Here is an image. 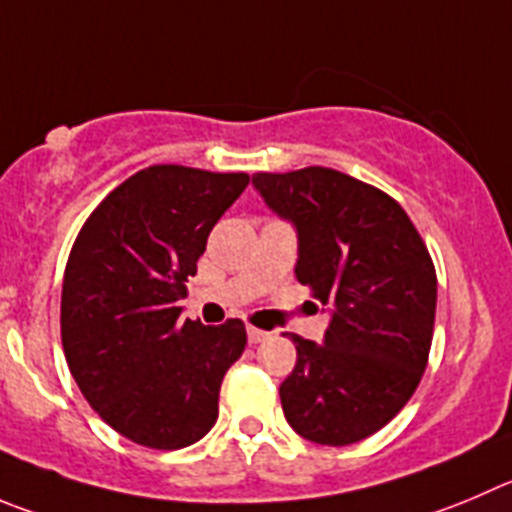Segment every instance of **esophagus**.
I'll list each match as a JSON object with an SVG mask.
<instances>
[{"mask_svg":"<svg viewBox=\"0 0 512 512\" xmlns=\"http://www.w3.org/2000/svg\"><path fill=\"white\" fill-rule=\"evenodd\" d=\"M267 338H270V333L267 331H260V328H247V341L252 343V346H257V343H262V341H267Z\"/></svg>","mask_w":512,"mask_h":512,"instance_id":"esophagus-1","label":"esophagus"}]
</instances>
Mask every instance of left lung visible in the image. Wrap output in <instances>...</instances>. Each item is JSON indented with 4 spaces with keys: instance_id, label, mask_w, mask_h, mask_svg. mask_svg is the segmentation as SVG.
<instances>
[{
    "instance_id": "left-lung-1",
    "label": "left lung",
    "mask_w": 512,
    "mask_h": 512,
    "mask_svg": "<svg viewBox=\"0 0 512 512\" xmlns=\"http://www.w3.org/2000/svg\"><path fill=\"white\" fill-rule=\"evenodd\" d=\"M252 186L295 227V278L331 310L323 343L290 336L298 361L280 384L285 419L315 444L361 442L401 412L427 369L432 257L389 194L336 169L255 174Z\"/></svg>"
}]
</instances>
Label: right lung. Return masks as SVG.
Listing matches in <instances>:
<instances>
[{
	"label": "right lung",
	"instance_id": "add662e5",
	"mask_svg": "<svg viewBox=\"0 0 512 512\" xmlns=\"http://www.w3.org/2000/svg\"><path fill=\"white\" fill-rule=\"evenodd\" d=\"M247 184V174L148 166L98 204L75 240L62 280V348L90 407L131 442L181 450L217 422L245 323L181 321L176 303Z\"/></svg>",
	"mask_w": 512,
	"mask_h": 512
}]
</instances>
